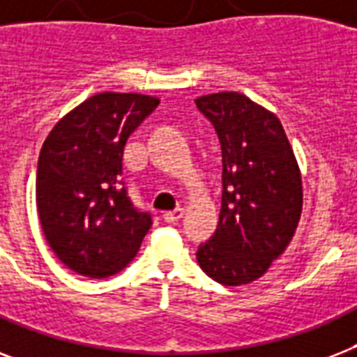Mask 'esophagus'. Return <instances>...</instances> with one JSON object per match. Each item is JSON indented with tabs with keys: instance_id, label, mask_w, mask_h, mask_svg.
Wrapping results in <instances>:
<instances>
[{
	"instance_id": "esophagus-1",
	"label": "esophagus",
	"mask_w": 357,
	"mask_h": 357,
	"mask_svg": "<svg viewBox=\"0 0 357 357\" xmlns=\"http://www.w3.org/2000/svg\"><path fill=\"white\" fill-rule=\"evenodd\" d=\"M185 215V209L183 207H178V209H174V211H167L165 215H162V220L167 224H174L178 222L179 218L183 217Z\"/></svg>"
}]
</instances>
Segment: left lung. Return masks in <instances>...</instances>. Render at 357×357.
<instances>
[{"mask_svg": "<svg viewBox=\"0 0 357 357\" xmlns=\"http://www.w3.org/2000/svg\"><path fill=\"white\" fill-rule=\"evenodd\" d=\"M222 148V209L196 259L222 285H246L291 243L302 215V176L276 114L238 92L196 100Z\"/></svg>", "mask_w": 357, "mask_h": 357, "instance_id": "left-lung-1", "label": "left lung"}]
</instances>
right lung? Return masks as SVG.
Masks as SVG:
<instances>
[{
    "instance_id": "1",
    "label": "right lung",
    "mask_w": 357,
    "mask_h": 357,
    "mask_svg": "<svg viewBox=\"0 0 357 357\" xmlns=\"http://www.w3.org/2000/svg\"><path fill=\"white\" fill-rule=\"evenodd\" d=\"M159 100L100 92L59 120L42 144L36 209L59 259L86 278H109L133 259L151 228L122 181L123 146Z\"/></svg>"
}]
</instances>
